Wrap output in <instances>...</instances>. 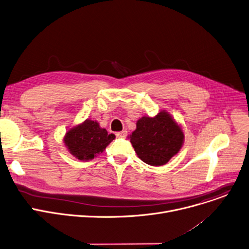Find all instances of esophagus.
Here are the masks:
<instances>
[{"mask_svg":"<svg viewBox=\"0 0 249 249\" xmlns=\"http://www.w3.org/2000/svg\"><path fill=\"white\" fill-rule=\"evenodd\" d=\"M117 137H119V139H125L126 135H127V132L125 130H123V131H119L116 133Z\"/></svg>","mask_w":249,"mask_h":249,"instance_id":"obj_1","label":"esophagus"}]
</instances>
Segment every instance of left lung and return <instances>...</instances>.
Segmentation results:
<instances>
[{
    "mask_svg": "<svg viewBox=\"0 0 249 249\" xmlns=\"http://www.w3.org/2000/svg\"><path fill=\"white\" fill-rule=\"evenodd\" d=\"M129 139L143 162L161 166L180 151L185 136L181 125L163 109L153 118L144 116L137 121Z\"/></svg>",
    "mask_w": 249,
    "mask_h": 249,
    "instance_id": "obj_1",
    "label": "left lung"
}]
</instances>
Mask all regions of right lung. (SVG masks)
<instances>
[{
  "label": "right lung",
  "instance_id": "obj_1",
  "mask_svg": "<svg viewBox=\"0 0 249 249\" xmlns=\"http://www.w3.org/2000/svg\"><path fill=\"white\" fill-rule=\"evenodd\" d=\"M115 139V134H108L97 121L86 120L69 128L63 137V142L75 158L88 161L104 152Z\"/></svg>",
  "mask_w": 249,
  "mask_h": 249
}]
</instances>
